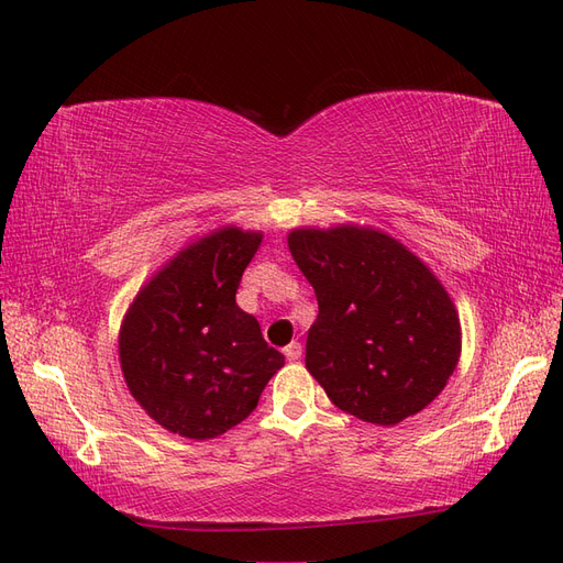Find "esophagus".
Masks as SVG:
<instances>
[{
  "mask_svg": "<svg viewBox=\"0 0 563 563\" xmlns=\"http://www.w3.org/2000/svg\"><path fill=\"white\" fill-rule=\"evenodd\" d=\"M300 354H302V345H300V343H296V340H294L291 345H286V347H284V356H286L288 362H298V360H300Z\"/></svg>",
  "mask_w": 563,
  "mask_h": 563,
  "instance_id": "obj_1",
  "label": "esophagus"
}]
</instances>
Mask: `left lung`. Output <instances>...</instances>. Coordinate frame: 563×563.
Listing matches in <instances>:
<instances>
[{
    "label": "left lung",
    "mask_w": 563,
    "mask_h": 563,
    "mask_svg": "<svg viewBox=\"0 0 563 563\" xmlns=\"http://www.w3.org/2000/svg\"><path fill=\"white\" fill-rule=\"evenodd\" d=\"M288 251L319 314L305 366L354 418L397 424L446 387L460 360L457 310L434 272L376 228H296Z\"/></svg>",
    "instance_id": "8db88e82"
}]
</instances>
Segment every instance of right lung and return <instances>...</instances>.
Here are the masks:
<instances>
[{
  "label": "right lung",
  "mask_w": 563,
  "mask_h": 563,
  "mask_svg": "<svg viewBox=\"0 0 563 563\" xmlns=\"http://www.w3.org/2000/svg\"><path fill=\"white\" fill-rule=\"evenodd\" d=\"M263 232L223 225L162 265L119 329V364L143 411L164 430L213 439L253 413L284 354L236 305Z\"/></svg>",
  "instance_id": "1"
}]
</instances>
